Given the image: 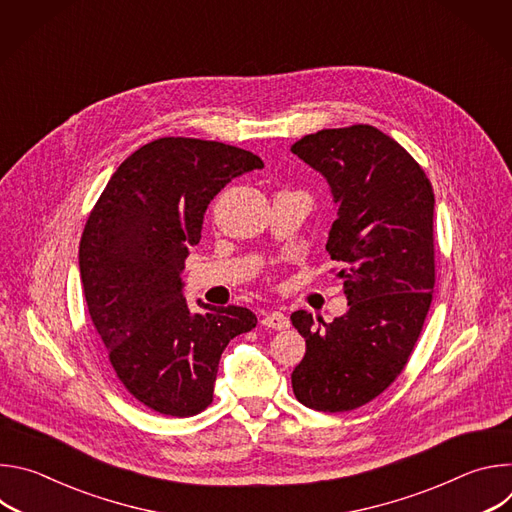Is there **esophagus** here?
I'll use <instances>...</instances> for the list:
<instances>
[{
  "mask_svg": "<svg viewBox=\"0 0 512 512\" xmlns=\"http://www.w3.org/2000/svg\"><path fill=\"white\" fill-rule=\"evenodd\" d=\"M261 324L265 326V328H271V330H285V328H289V318L283 314V312H267V314H263V318H261Z\"/></svg>",
  "mask_w": 512,
  "mask_h": 512,
  "instance_id": "esophagus-1",
  "label": "esophagus"
}]
</instances>
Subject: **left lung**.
Instances as JSON below:
<instances>
[{
    "mask_svg": "<svg viewBox=\"0 0 512 512\" xmlns=\"http://www.w3.org/2000/svg\"><path fill=\"white\" fill-rule=\"evenodd\" d=\"M330 184L338 218L326 251L344 269L348 312L291 324L306 354L291 373L296 399L316 411H352L405 369L435 285L433 188L405 148L373 125L322 129L291 145Z\"/></svg>",
    "mask_w": 512,
    "mask_h": 512,
    "instance_id": "8db88e82",
    "label": "left lung"
}]
</instances>
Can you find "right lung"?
I'll use <instances>...</instances> for the list:
<instances>
[{"label": "right lung", "instance_id": "obj_1", "mask_svg": "<svg viewBox=\"0 0 512 512\" xmlns=\"http://www.w3.org/2000/svg\"><path fill=\"white\" fill-rule=\"evenodd\" d=\"M259 168L235 145L160 137L117 168L89 214L79 267L91 320L123 387L162 415L204 411L223 350L257 326L241 306L198 302L192 314L180 275L210 200Z\"/></svg>", "mask_w": 512, "mask_h": 512}]
</instances>
